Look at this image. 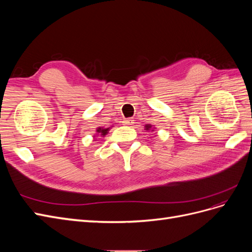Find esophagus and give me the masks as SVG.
Returning a JSON list of instances; mask_svg holds the SVG:
<instances>
[{
	"mask_svg": "<svg viewBox=\"0 0 252 252\" xmlns=\"http://www.w3.org/2000/svg\"><path fill=\"white\" fill-rule=\"evenodd\" d=\"M123 124L126 125V126H130V125L133 124V120H131V119H126V120L123 121Z\"/></svg>",
	"mask_w": 252,
	"mask_h": 252,
	"instance_id": "obj_1",
	"label": "esophagus"
}]
</instances>
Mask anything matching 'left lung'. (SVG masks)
Wrapping results in <instances>:
<instances>
[{
	"mask_svg": "<svg viewBox=\"0 0 252 252\" xmlns=\"http://www.w3.org/2000/svg\"><path fill=\"white\" fill-rule=\"evenodd\" d=\"M144 130L154 132V131L156 130V127H155L154 125H151V124H146V125H145V129H144Z\"/></svg>",
	"mask_w": 252,
	"mask_h": 252,
	"instance_id": "1",
	"label": "left lung"
}]
</instances>
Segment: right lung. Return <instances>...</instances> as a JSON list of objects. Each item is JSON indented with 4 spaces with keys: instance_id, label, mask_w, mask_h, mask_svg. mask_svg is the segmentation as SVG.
<instances>
[{
    "instance_id": "right-lung-1",
    "label": "right lung",
    "mask_w": 252,
    "mask_h": 252,
    "mask_svg": "<svg viewBox=\"0 0 252 252\" xmlns=\"http://www.w3.org/2000/svg\"><path fill=\"white\" fill-rule=\"evenodd\" d=\"M112 127H113V126L107 127V128H105V127H97V128L95 129V134L94 135V141H96V138H97L98 135L102 136V138H104L105 135H107V133L109 132V130H110V129H111Z\"/></svg>"
}]
</instances>
